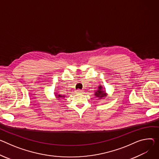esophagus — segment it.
Instances as JSON below:
<instances>
[{
  "instance_id": "34e87169",
  "label": "esophagus",
  "mask_w": 159,
  "mask_h": 159,
  "mask_svg": "<svg viewBox=\"0 0 159 159\" xmlns=\"http://www.w3.org/2000/svg\"><path fill=\"white\" fill-rule=\"evenodd\" d=\"M76 91H77V93H82V90H80V89H77V90H76Z\"/></svg>"
}]
</instances>
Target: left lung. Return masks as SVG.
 Wrapping results in <instances>:
<instances>
[{
	"mask_svg": "<svg viewBox=\"0 0 159 159\" xmlns=\"http://www.w3.org/2000/svg\"><path fill=\"white\" fill-rule=\"evenodd\" d=\"M105 95H106V93L103 91H102V86H99V89L97 91V92L95 93V96L96 97H98L100 99L101 98L105 97Z\"/></svg>",
	"mask_w": 159,
	"mask_h": 159,
	"instance_id": "left-lung-1",
	"label": "left lung"
}]
</instances>
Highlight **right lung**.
I'll list each match as a JSON object with an SVG mask.
<instances>
[{
	"mask_svg": "<svg viewBox=\"0 0 159 159\" xmlns=\"http://www.w3.org/2000/svg\"><path fill=\"white\" fill-rule=\"evenodd\" d=\"M57 98H64V96H60V95H58L57 96Z\"/></svg>",
	"mask_w": 159,
	"mask_h": 159,
	"instance_id": "add662e5",
	"label": "right lung"
}]
</instances>
